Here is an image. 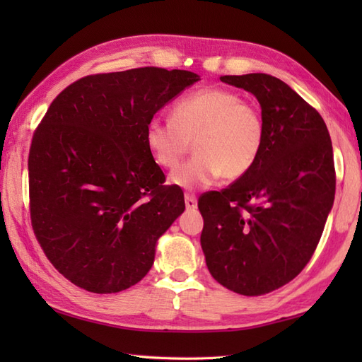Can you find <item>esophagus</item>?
<instances>
[{"instance_id": "esophagus-1", "label": "esophagus", "mask_w": 362, "mask_h": 362, "mask_svg": "<svg viewBox=\"0 0 362 362\" xmlns=\"http://www.w3.org/2000/svg\"><path fill=\"white\" fill-rule=\"evenodd\" d=\"M185 205H187V209H189V210L196 209V206H197V199H196V196L187 193V194H185Z\"/></svg>"}]
</instances>
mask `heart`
Here are the masks:
<instances>
[{"mask_svg":"<svg viewBox=\"0 0 362 362\" xmlns=\"http://www.w3.org/2000/svg\"><path fill=\"white\" fill-rule=\"evenodd\" d=\"M267 124L261 107L227 88H202L179 99L173 119L153 118L146 126V144L161 168L174 169L191 149L196 156L171 174V183L197 189L221 175L241 179L264 149Z\"/></svg>","mask_w":362,"mask_h":362,"instance_id":"1","label":"heart"}]
</instances>
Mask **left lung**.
<instances>
[{"mask_svg":"<svg viewBox=\"0 0 362 362\" xmlns=\"http://www.w3.org/2000/svg\"><path fill=\"white\" fill-rule=\"evenodd\" d=\"M221 81L257 96L267 136L249 174L199 197L201 244L222 286L264 296L294 280L320 241L336 189L332 138L320 113L274 76Z\"/></svg>","mask_w":362,"mask_h":362,"instance_id":"obj_1","label":"left lung"}]
</instances>
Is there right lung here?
Masks as SVG:
<instances>
[{
    "label": "right lung",
    "instance_id": "1",
    "mask_svg": "<svg viewBox=\"0 0 362 362\" xmlns=\"http://www.w3.org/2000/svg\"><path fill=\"white\" fill-rule=\"evenodd\" d=\"M199 81L144 66L90 74L54 98L30 141V224L65 279L96 294L124 291L149 272L156 244L185 210L180 187L146 144L161 107Z\"/></svg>",
    "mask_w": 362,
    "mask_h": 362
}]
</instances>
